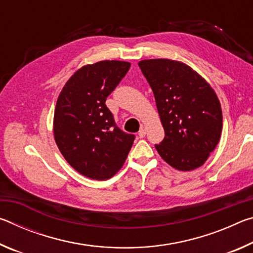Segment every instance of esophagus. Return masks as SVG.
I'll return each mask as SVG.
<instances>
[{
	"label": "esophagus",
	"mask_w": 253,
	"mask_h": 253,
	"mask_svg": "<svg viewBox=\"0 0 253 253\" xmlns=\"http://www.w3.org/2000/svg\"><path fill=\"white\" fill-rule=\"evenodd\" d=\"M145 135H146V129H145L144 127H142L139 129V131H138V136H139V138H143V137H145Z\"/></svg>",
	"instance_id": "1"
}]
</instances>
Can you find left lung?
I'll use <instances>...</instances> for the list:
<instances>
[{"mask_svg": "<svg viewBox=\"0 0 253 253\" xmlns=\"http://www.w3.org/2000/svg\"><path fill=\"white\" fill-rule=\"evenodd\" d=\"M138 66L155 97L165 137L158 154L178 170L202 166L219 143L222 110L207 80L185 63L149 59Z\"/></svg>", "mask_w": 253, "mask_h": 253, "instance_id": "1", "label": "left lung"}]
</instances>
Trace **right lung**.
Returning a JSON list of instances; mask_svg holds the SVG:
<instances>
[{"label":"right lung","mask_w":253,"mask_h":253,"mask_svg":"<svg viewBox=\"0 0 253 253\" xmlns=\"http://www.w3.org/2000/svg\"><path fill=\"white\" fill-rule=\"evenodd\" d=\"M130 63L105 60L77 70L58 97L53 134L60 152L77 172L92 179L113 177L125 163L135 135L117 127L106 99Z\"/></svg>","instance_id":"1"}]
</instances>
